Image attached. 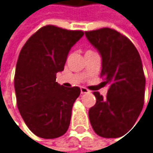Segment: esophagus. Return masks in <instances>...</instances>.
Here are the masks:
<instances>
[{
	"label": "esophagus",
	"instance_id": "esophagus-1",
	"mask_svg": "<svg viewBox=\"0 0 153 153\" xmlns=\"http://www.w3.org/2000/svg\"><path fill=\"white\" fill-rule=\"evenodd\" d=\"M88 92H90V91H89L87 88H85V87H81V93H82V94L88 93Z\"/></svg>",
	"mask_w": 153,
	"mask_h": 153
}]
</instances>
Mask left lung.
Returning <instances> with one entry per match:
<instances>
[{
	"mask_svg": "<svg viewBox=\"0 0 153 153\" xmlns=\"http://www.w3.org/2000/svg\"><path fill=\"white\" fill-rule=\"evenodd\" d=\"M85 35L101 54V76L109 85L105 99L93 92L97 101L89 110L90 123L101 137H121L136 123L144 103L145 76L140 54L126 36L113 29L85 31Z\"/></svg>",
	"mask_w": 153,
	"mask_h": 153,
	"instance_id": "left-lung-1",
	"label": "left lung"
}]
</instances>
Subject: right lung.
<instances>
[{"label":"right lung","instance_id":"1","mask_svg":"<svg viewBox=\"0 0 153 153\" xmlns=\"http://www.w3.org/2000/svg\"><path fill=\"white\" fill-rule=\"evenodd\" d=\"M84 34L46 25L31 35L22 47L15 69L14 88L19 111L36 136L54 139L69 126L79 87L66 88L56 82L71 48Z\"/></svg>","mask_w":153,"mask_h":153}]
</instances>
